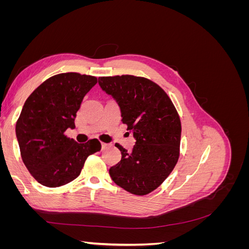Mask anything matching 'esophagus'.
<instances>
[{
  "instance_id": "34e87169",
  "label": "esophagus",
  "mask_w": 249,
  "mask_h": 249,
  "mask_svg": "<svg viewBox=\"0 0 249 249\" xmlns=\"http://www.w3.org/2000/svg\"><path fill=\"white\" fill-rule=\"evenodd\" d=\"M108 146H109V144H107V143H102V148H103V149L107 148Z\"/></svg>"
}]
</instances>
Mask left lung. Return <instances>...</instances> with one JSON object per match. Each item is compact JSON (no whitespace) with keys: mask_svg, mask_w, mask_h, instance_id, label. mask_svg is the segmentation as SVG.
<instances>
[{"mask_svg":"<svg viewBox=\"0 0 249 249\" xmlns=\"http://www.w3.org/2000/svg\"><path fill=\"white\" fill-rule=\"evenodd\" d=\"M99 84L112 95L136 143L129 153L122 145V160L109 169L116 185L135 195L157 189L175 168L179 157L182 125L178 111L164 90L143 77H100Z\"/></svg>","mask_w":249,"mask_h":249,"instance_id":"1","label":"left lung"}]
</instances>
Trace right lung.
<instances>
[{
    "label": "right lung",
    "instance_id": "1",
    "mask_svg": "<svg viewBox=\"0 0 249 249\" xmlns=\"http://www.w3.org/2000/svg\"><path fill=\"white\" fill-rule=\"evenodd\" d=\"M97 78L78 72L53 76L27 99L17 122L20 156L39 184L56 188L77 178L88 156L101 150V142L78 143L64 135L74 127V118L86 93Z\"/></svg>",
    "mask_w": 249,
    "mask_h": 249
}]
</instances>
